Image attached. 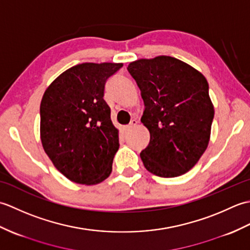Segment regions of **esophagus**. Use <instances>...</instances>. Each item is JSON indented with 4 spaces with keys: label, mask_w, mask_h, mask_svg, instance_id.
Returning <instances> with one entry per match:
<instances>
[{
    "label": "esophagus",
    "mask_w": 250,
    "mask_h": 250,
    "mask_svg": "<svg viewBox=\"0 0 250 250\" xmlns=\"http://www.w3.org/2000/svg\"><path fill=\"white\" fill-rule=\"evenodd\" d=\"M137 125V121L136 120H132L131 122H130V125H125V133H128V132H130L132 129L133 128H135V125Z\"/></svg>",
    "instance_id": "1"
}]
</instances>
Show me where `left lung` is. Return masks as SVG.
I'll use <instances>...</instances> for the list:
<instances>
[{
    "mask_svg": "<svg viewBox=\"0 0 250 250\" xmlns=\"http://www.w3.org/2000/svg\"><path fill=\"white\" fill-rule=\"evenodd\" d=\"M141 90V121L149 144L140 153L150 173L177 177L192 168L209 142L214 106L206 78L176 58L159 56L128 65Z\"/></svg>",
    "mask_w": 250,
    "mask_h": 250,
    "instance_id": "left-lung-1",
    "label": "left lung"
}]
</instances>
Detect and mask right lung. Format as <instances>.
<instances>
[{
  "label": "right lung",
  "mask_w": 250,
  "mask_h": 250,
  "mask_svg": "<svg viewBox=\"0 0 250 250\" xmlns=\"http://www.w3.org/2000/svg\"><path fill=\"white\" fill-rule=\"evenodd\" d=\"M122 63H82L57 77L41 102V140L59 172L95 185L109 176L119 148L118 130L105 102L107 79Z\"/></svg>",
  "instance_id": "1"
}]
</instances>
